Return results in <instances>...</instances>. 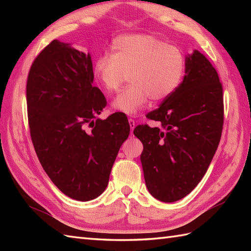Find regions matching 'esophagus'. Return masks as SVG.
I'll list each match as a JSON object with an SVG mask.
<instances>
[{
	"instance_id": "1",
	"label": "esophagus",
	"mask_w": 251,
	"mask_h": 251,
	"mask_svg": "<svg viewBox=\"0 0 251 251\" xmlns=\"http://www.w3.org/2000/svg\"><path fill=\"white\" fill-rule=\"evenodd\" d=\"M128 123H129V126H130V130L132 131V130H134L135 127H136V122L132 120V119H129Z\"/></svg>"
}]
</instances>
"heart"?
Listing matches in <instances>:
<instances>
[{
    "mask_svg": "<svg viewBox=\"0 0 251 251\" xmlns=\"http://www.w3.org/2000/svg\"><path fill=\"white\" fill-rule=\"evenodd\" d=\"M112 55L97 58L94 75L106 93L117 92L128 75L131 83L112 101V108L134 115L152 98L172 95L184 72V56L178 47L148 34H123L111 45Z\"/></svg>",
    "mask_w": 251,
    "mask_h": 251,
    "instance_id": "obj_1",
    "label": "heart"
}]
</instances>
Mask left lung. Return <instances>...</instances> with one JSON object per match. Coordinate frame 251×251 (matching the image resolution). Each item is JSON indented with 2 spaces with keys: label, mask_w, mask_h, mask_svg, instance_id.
Here are the masks:
<instances>
[{
  "label": "left lung",
  "mask_w": 251,
  "mask_h": 251,
  "mask_svg": "<svg viewBox=\"0 0 251 251\" xmlns=\"http://www.w3.org/2000/svg\"><path fill=\"white\" fill-rule=\"evenodd\" d=\"M182 82L139 125L146 185L156 200L173 202L191 193L204 177L219 146L223 126L222 85L210 61L194 50L185 57Z\"/></svg>",
  "instance_id": "8db88e82"
}]
</instances>
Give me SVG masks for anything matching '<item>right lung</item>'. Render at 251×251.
Returning a JSON list of instances; mask_svg holds the SVG:
<instances>
[{"mask_svg":"<svg viewBox=\"0 0 251 251\" xmlns=\"http://www.w3.org/2000/svg\"><path fill=\"white\" fill-rule=\"evenodd\" d=\"M93 82L90 54L58 40L35 58L26 81L36 155L52 183L79 201H92L105 190L130 131L123 114L98 119L106 100Z\"/></svg>","mask_w":251,"mask_h":251,"instance_id":"1","label":"right lung"}]
</instances>
